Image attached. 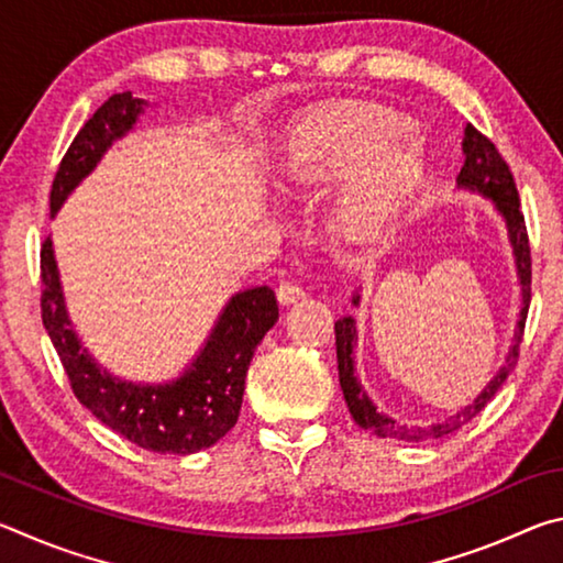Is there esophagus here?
<instances>
[{
  "label": "esophagus",
  "instance_id": "obj_1",
  "mask_svg": "<svg viewBox=\"0 0 563 563\" xmlns=\"http://www.w3.org/2000/svg\"><path fill=\"white\" fill-rule=\"evenodd\" d=\"M302 298H305V288H302L300 283L285 280V283L278 285V300H280L283 305H292V302H298V300H302Z\"/></svg>",
  "mask_w": 563,
  "mask_h": 563
}]
</instances>
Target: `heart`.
<instances>
[{
	"label": "heart",
	"instance_id": "1",
	"mask_svg": "<svg viewBox=\"0 0 563 563\" xmlns=\"http://www.w3.org/2000/svg\"><path fill=\"white\" fill-rule=\"evenodd\" d=\"M409 121L387 109H352L305 121L283 148L280 178L288 190L328 184L342 174L332 206L345 235H375L412 201L422 184V158L402 144Z\"/></svg>",
	"mask_w": 563,
	"mask_h": 563
}]
</instances>
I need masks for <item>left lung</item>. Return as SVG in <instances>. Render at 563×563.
<instances>
[{
    "instance_id": "left-lung-1",
    "label": "left lung",
    "mask_w": 563,
    "mask_h": 563,
    "mask_svg": "<svg viewBox=\"0 0 563 563\" xmlns=\"http://www.w3.org/2000/svg\"><path fill=\"white\" fill-rule=\"evenodd\" d=\"M464 154H466L464 166L460 170V176H456L460 186L479 190V194L494 198V203H497V208L501 211V216L507 218V225H509L514 255H517L519 280L523 288V308H521V320L517 330V345L511 347L507 362H504V367L499 369V375L492 379L489 387L484 389V393L476 397L470 407H464L462 412H456L452 419H446L444 424L407 427V424H397L395 419H389L383 412H377V407L369 402L365 389H362L357 383L355 360H352V347H355V340H357L355 320L352 318L338 320L335 345H338V369H340L342 395H345L352 419H355L362 430L373 432L377 437H389V440H405V442H424V440H437V437H444L454 430H460L462 424L470 422V419H474L484 407H487L489 399L499 393L504 379L509 377L514 365H517L519 342L523 340V325H527V312L531 302V245H529L527 223H523V213H521L517 180H514L511 168L507 161L501 158L499 148L492 144V139L484 136V133L476 131L474 126H466Z\"/></svg>"
}]
</instances>
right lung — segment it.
Returning <instances> with one entry per match:
<instances>
[{"mask_svg": "<svg viewBox=\"0 0 563 563\" xmlns=\"http://www.w3.org/2000/svg\"><path fill=\"white\" fill-rule=\"evenodd\" d=\"M144 109V101L131 91L113 93L76 133L56 170L49 208L64 203L74 186L97 166L113 139L126 133ZM42 268V322L54 342L64 373L79 402L91 415L126 437L129 442L161 454H194L216 444L233 430L241 415L245 373L255 347L278 320L275 292L263 285L238 292L225 305L211 340L194 367L170 385L141 387L119 383L97 367L81 350L64 310L59 273H56L52 241L44 238L40 253Z\"/></svg>", "mask_w": 563, "mask_h": 563, "instance_id": "obj_1", "label": "right lung"}]
</instances>
